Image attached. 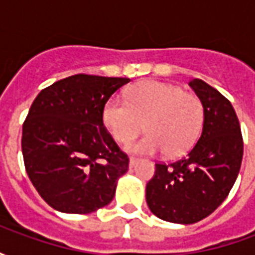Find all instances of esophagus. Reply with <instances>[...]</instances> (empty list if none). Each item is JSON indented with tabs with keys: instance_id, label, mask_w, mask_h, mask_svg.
I'll list each match as a JSON object with an SVG mask.
<instances>
[{
	"instance_id": "1",
	"label": "esophagus",
	"mask_w": 255,
	"mask_h": 255,
	"mask_svg": "<svg viewBox=\"0 0 255 255\" xmlns=\"http://www.w3.org/2000/svg\"><path fill=\"white\" fill-rule=\"evenodd\" d=\"M136 161H138V158L136 157H129V166H135V164H136Z\"/></svg>"
}]
</instances>
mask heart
I'll list each match as a JSON object with an SVG mask.
<instances>
[{"label": "heart", "mask_w": 255, "mask_h": 255, "mask_svg": "<svg viewBox=\"0 0 255 255\" xmlns=\"http://www.w3.org/2000/svg\"><path fill=\"white\" fill-rule=\"evenodd\" d=\"M104 124L117 142H128L142 128L149 132L126 146L128 151L168 157L186 153L197 140L203 105L195 94L161 82H143L129 90L127 101L111 98L104 106Z\"/></svg>", "instance_id": "heart-1"}]
</instances>
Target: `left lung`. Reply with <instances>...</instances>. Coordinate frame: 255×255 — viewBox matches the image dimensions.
Wrapping results in <instances>:
<instances>
[{"label": "left lung", "mask_w": 255, "mask_h": 255, "mask_svg": "<svg viewBox=\"0 0 255 255\" xmlns=\"http://www.w3.org/2000/svg\"><path fill=\"white\" fill-rule=\"evenodd\" d=\"M188 84L203 105L202 133L186 157L155 164L146 186L151 213L177 224L213 213L228 197L243 158L241 124L230 101L201 79Z\"/></svg>", "instance_id": "left-lung-1"}]
</instances>
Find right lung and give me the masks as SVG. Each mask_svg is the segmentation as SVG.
I'll list each match as a JSON object with an SVG mask.
<instances>
[{
	"label": "right lung",
	"instance_id": "1",
	"mask_svg": "<svg viewBox=\"0 0 255 255\" xmlns=\"http://www.w3.org/2000/svg\"><path fill=\"white\" fill-rule=\"evenodd\" d=\"M128 82L79 73L36 95L23 124L21 151L32 186L53 209L87 214L112 202L129 160L102 115Z\"/></svg>",
	"mask_w": 255,
	"mask_h": 255
}]
</instances>
